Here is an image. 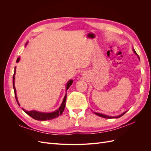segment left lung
I'll return each mask as SVG.
<instances>
[{"mask_svg":"<svg viewBox=\"0 0 151 151\" xmlns=\"http://www.w3.org/2000/svg\"><path fill=\"white\" fill-rule=\"evenodd\" d=\"M134 52H135V54L137 55V53L135 52V50H134ZM138 57H139V56H138ZM126 112H127V111L124 112L123 113H122V115H119V116H109L104 115H103V114H100V113H95L97 115H98V116H101V117H103V118H120V117H121L122 116H123V115H124V114H125Z\"/></svg>","mask_w":151,"mask_h":151,"instance_id":"left-lung-1","label":"left lung"}]
</instances>
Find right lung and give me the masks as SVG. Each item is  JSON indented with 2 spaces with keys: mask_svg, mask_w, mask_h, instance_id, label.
Instances as JSON below:
<instances>
[{
  "mask_svg": "<svg viewBox=\"0 0 151 151\" xmlns=\"http://www.w3.org/2000/svg\"><path fill=\"white\" fill-rule=\"evenodd\" d=\"M19 60V58H18L16 60V62H18ZM15 72H16V67H15V70H14V75H13V81H12V83H13V88H14V94H15V98L16 99V101L17 103V104L19 105V103H18L17 101V98L16 96V88H15V86H14V79H15ZM73 83V81L70 80L68 82V83L67 84V90L68 89V88L72 85ZM66 98H67V94H65L64 99L63 100V102L61 104V106H60L57 111L52 112V113H41V112H38V111H26L25 109H24L23 108L22 109V110H23L26 113L28 114V115H29L31 117H32L34 119L36 120H42V121H44V120H52L53 119L55 118H57L58 116L61 115L63 110H64L65 109V101H66Z\"/></svg>",
  "mask_w": 151,
  "mask_h": 151,
  "instance_id": "add662e5",
  "label": "right lung"
}]
</instances>
